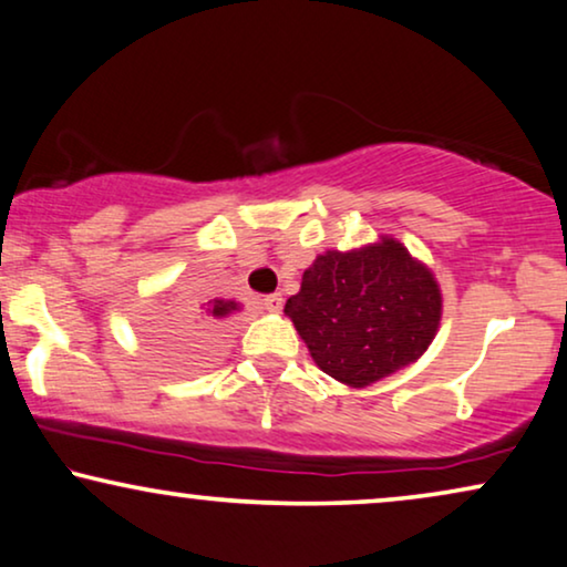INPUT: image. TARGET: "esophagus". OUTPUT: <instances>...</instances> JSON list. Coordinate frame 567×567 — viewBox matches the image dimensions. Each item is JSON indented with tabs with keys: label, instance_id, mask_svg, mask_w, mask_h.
<instances>
[{
	"label": "esophagus",
	"instance_id": "obj_1",
	"mask_svg": "<svg viewBox=\"0 0 567 567\" xmlns=\"http://www.w3.org/2000/svg\"><path fill=\"white\" fill-rule=\"evenodd\" d=\"M262 305H266L268 312H278V309L284 307V297L281 293H268V297L262 299Z\"/></svg>",
	"mask_w": 567,
	"mask_h": 567
}]
</instances>
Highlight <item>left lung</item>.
I'll return each instance as SVG.
<instances>
[{"label":"left lung","instance_id":"8db88e82","mask_svg":"<svg viewBox=\"0 0 567 567\" xmlns=\"http://www.w3.org/2000/svg\"><path fill=\"white\" fill-rule=\"evenodd\" d=\"M284 312L324 374L367 386L421 359L439 330L441 291L423 262L382 237L320 255Z\"/></svg>","mask_w":567,"mask_h":567}]
</instances>
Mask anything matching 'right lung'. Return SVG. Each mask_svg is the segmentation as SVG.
I'll return each mask as SVG.
<instances>
[{
	"label": "right lung",
	"mask_w": 567,
	"mask_h": 567,
	"mask_svg": "<svg viewBox=\"0 0 567 567\" xmlns=\"http://www.w3.org/2000/svg\"><path fill=\"white\" fill-rule=\"evenodd\" d=\"M200 308L205 309L204 313L199 312ZM235 309V301L224 299L206 301L204 307L185 305L173 322L154 332L152 346L173 367H193V363H200L214 351V320H221V317L231 315Z\"/></svg>",
	"instance_id": "obj_1"
}]
</instances>
